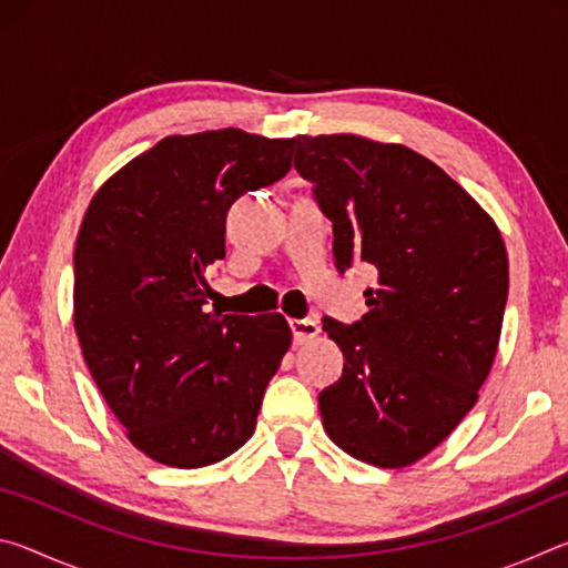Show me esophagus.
Returning <instances> with one entry per match:
<instances>
[{"instance_id":"34e87169","label":"esophagus","mask_w":568,"mask_h":568,"mask_svg":"<svg viewBox=\"0 0 568 568\" xmlns=\"http://www.w3.org/2000/svg\"><path fill=\"white\" fill-rule=\"evenodd\" d=\"M291 331H293V341L301 345V343H307L311 338H315V335L321 333L318 323L311 321V318H293L291 321Z\"/></svg>"}]
</instances>
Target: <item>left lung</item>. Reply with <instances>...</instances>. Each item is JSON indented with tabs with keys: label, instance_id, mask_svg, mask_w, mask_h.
Listing matches in <instances>:
<instances>
[{
	"label": "left lung",
	"instance_id": "8db88e82",
	"mask_svg": "<svg viewBox=\"0 0 568 568\" xmlns=\"http://www.w3.org/2000/svg\"><path fill=\"white\" fill-rule=\"evenodd\" d=\"M295 170L333 223L338 271L368 265V313L323 318L343 376L323 388L325 434L345 454L403 468L474 408L491 371L508 257L491 217L444 170L358 134H297Z\"/></svg>",
	"mask_w": 568,
	"mask_h": 568
}]
</instances>
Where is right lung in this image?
Returning <instances> with one entry per match:
<instances>
[{"mask_svg":"<svg viewBox=\"0 0 568 568\" xmlns=\"http://www.w3.org/2000/svg\"><path fill=\"white\" fill-rule=\"evenodd\" d=\"M293 140L175 134L94 192L74 245V331L128 438L175 468L217 464L253 436L293 333L281 313L207 311L240 195L291 170Z\"/></svg>","mask_w":568,"mask_h":568,"instance_id":"right-lung-1","label":"right lung"}]
</instances>
